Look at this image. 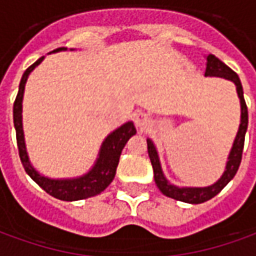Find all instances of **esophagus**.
<instances>
[{"mask_svg": "<svg viewBox=\"0 0 256 256\" xmlns=\"http://www.w3.org/2000/svg\"><path fill=\"white\" fill-rule=\"evenodd\" d=\"M150 124V116L144 114V112H138V114H136V126L141 130H144Z\"/></svg>", "mask_w": 256, "mask_h": 256, "instance_id": "34e87169", "label": "esophagus"}]
</instances>
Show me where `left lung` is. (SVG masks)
<instances>
[{
    "mask_svg": "<svg viewBox=\"0 0 256 256\" xmlns=\"http://www.w3.org/2000/svg\"><path fill=\"white\" fill-rule=\"evenodd\" d=\"M206 60H207V64H206L204 76H216V78H224L226 80L233 82L234 86H236L238 100H240V114H242L240 115V124H238V130H237L236 137H234V141H233V145H232V150L229 152V156H228L225 172L220 176V180L212 185H208V186H178V185H174L163 174L159 154H158V150H156L154 141L150 138H146L148 155H150V163H152V168H154V174H155L154 177H155V182L159 190L167 198H176V200L189 204H200L207 202L210 198H212L233 180V177L236 176L237 170H238L240 163H242L244 137H246L248 128V111L238 75L233 70L228 67L225 63H222L220 58H215L214 54H208L206 58Z\"/></svg>",
    "mask_w": 256,
    "mask_h": 256,
    "instance_id": "obj_1",
    "label": "left lung"
}]
</instances>
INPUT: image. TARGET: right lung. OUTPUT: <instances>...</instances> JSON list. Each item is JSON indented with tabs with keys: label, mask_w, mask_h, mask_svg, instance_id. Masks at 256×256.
<instances>
[{
	"label": "right lung",
	"mask_w": 256,
	"mask_h": 256,
	"mask_svg": "<svg viewBox=\"0 0 256 256\" xmlns=\"http://www.w3.org/2000/svg\"><path fill=\"white\" fill-rule=\"evenodd\" d=\"M63 50H67V48H58L50 53L63 52ZM44 58L45 56L38 58L36 63L24 71L14 104V128H16V140H18L20 160L23 163L26 172L32 178V181H36L45 192L49 193L53 198L64 200V202H75V200L92 198V196H96L102 192L112 182V180L115 178V174H116V167L123 148L128 138L137 133V130L134 128V123L130 120V122L123 123L120 128H118L116 130L108 134L101 144L94 164L84 176L74 178H49L42 176L41 172L31 164L30 158L27 154L22 114H23V96H24L26 82L28 79V75L34 71V68L42 63Z\"/></svg>",
	"instance_id": "1"
}]
</instances>
